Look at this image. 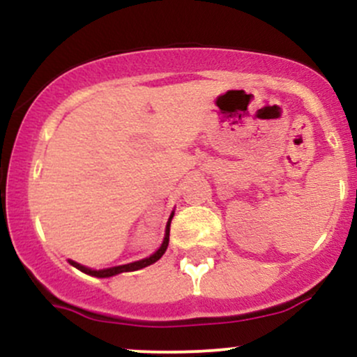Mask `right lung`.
<instances>
[{
	"instance_id": "obj_1",
	"label": "right lung",
	"mask_w": 357,
	"mask_h": 357,
	"mask_svg": "<svg viewBox=\"0 0 357 357\" xmlns=\"http://www.w3.org/2000/svg\"><path fill=\"white\" fill-rule=\"evenodd\" d=\"M171 218H173V215H171ZM171 218L167 221V227H166V235H165V241H162V245L159 247L158 252L154 253V255H151L149 258H144V260H139V261H134V264H127V265H121V267H112V268H105V270H90L87 267H84V265L77 264V261H72L70 264L73 265L75 268H79L80 272L84 273H89V275H93V277H112V275H117V273H122V272H134V270H139V268H144L147 265L154 264V261H158L159 258L165 255L166 248H167V243H169V225H171Z\"/></svg>"
}]
</instances>
